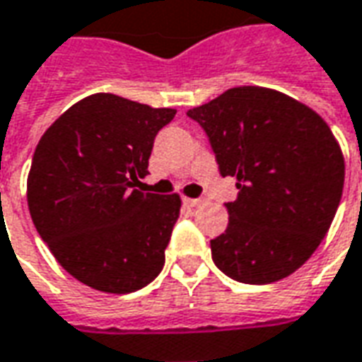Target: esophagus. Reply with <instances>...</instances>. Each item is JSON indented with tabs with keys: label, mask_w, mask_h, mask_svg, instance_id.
<instances>
[{
	"label": "esophagus",
	"mask_w": 362,
	"mask_h": 362,
	"mask_svg": "<svg viewBox=\"0 0 362 362\" xmlns=\"http://www.w3.org/2000/svg\"><path fill=\"white\" fill-rule=\"evenodd\" d=\"M184 204H188V206L192 207H198L204 204V198H186L184 199Z\"/></svg>",
	"instance_id": "esophagus-1"
}]
</instances>
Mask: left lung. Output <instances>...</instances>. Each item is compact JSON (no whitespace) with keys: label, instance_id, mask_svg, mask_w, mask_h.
Here are the masks:
<instances>
[{"label":"left lung","instance_id":"1","mask_svg":"<svg viewBox=\"0 0 362 362\" xmlns=\"http://www.w3.org/2000/svg\"><path fill=\"white\" fill-rule=\"evenodd\" d=\"M221 176L237 178L211 259L243 284H270L310 259L339 207L343 155L327 123L284 93L241 86L188 111Z\"/></svg>","mask_w":362,"mask_h":362}]
</instances>
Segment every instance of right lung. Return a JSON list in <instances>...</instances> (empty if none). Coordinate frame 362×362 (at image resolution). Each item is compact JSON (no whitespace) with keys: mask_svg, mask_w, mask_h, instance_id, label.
<instances>
[{"mask_svg":"<svg viewBox=\"0 0 362 362\" xmlns=\"http://www.w3.org/2000/svg\"><path fill=\"white\" fill-rule=\"evenodd\" d=\"M176 110L93 93L40 137L27 202L40 239L86 286L127 294L164 267L180 198L135 189L148 174L156 133Z\"/></svg>","mask_w":362,"mask_h":362,"instance_id":"1","label":"right lung"}]
</instances>
